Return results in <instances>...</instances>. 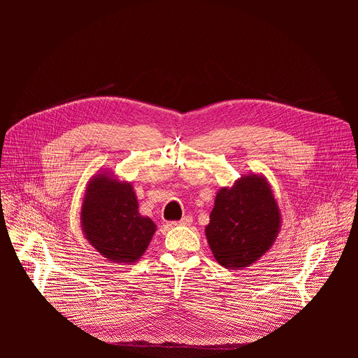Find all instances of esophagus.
<instances>
[{
  "label": "esophagus",
  "instance_id": "esophagus-1",
  "mask_svg": "<svg viewBox=\"0 0 358 358\" xmlns=\"http://www.w3.org/2000/svg\"><path fill=\"white\" fill-rule=\"evenodd\" d=\"M191 224H192V217H191V215H185V217H182V218H181V221H178V222H173V225H184V227L191 225Z\"/></svg>",
  "mask_w": 358,
  "mask_h": 358
}]
</instances>
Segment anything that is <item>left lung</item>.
Instances as JSON below:
<instances>
[{"label": "left lung", "instance_id": "1", "mask_svg": "<svg viewBox=\"0 0 358 358\" xmlns=\"http://www.w3.org/2000/svg\"><path fill=\"white\" fill-rule=\"evenodd\" d=\"M280 227L282 214L269 181L249 173L217 192L206 236L221 266L241 271L273 246Z\"/></svg>", "mask_w": 358, "mask_h": 358}]
</instances>
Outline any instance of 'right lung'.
Wrapping results in <instances>:
<instances>
[{
  "label": "right lung",
  "instance_id": "1",
  "mask_svg": "<svg viewBox=\"0 0 358 358\" xmlns=\"http://www.w3.org/2000/svg\"><path fill=\"white\" fill-rule=\"evenodd\" d=\"M80 225L86 241L115 264H136L147 250L157 225L138 213L131 182L97 171L85 189Z\"/></svg>",
  "mask_w": 358,
  "mask_h": 358
}]
</instances>
